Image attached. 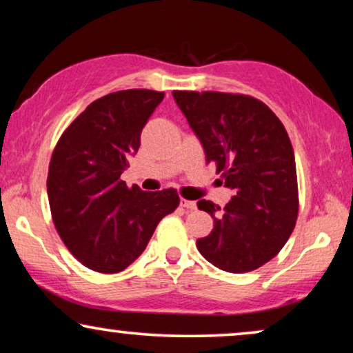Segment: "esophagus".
I'll use <instances>...</instances> for the list:
<instances>
[{"label": "esophagus", "mask_w": 353, "mask_h": 353, "mask_svg": "<svg viewBox=\"0 0 353 353\" xmlns=\"http://www.w3.org/2000/svg\"><path fill=\"white\" fill-rule=\"evenodd\" d=\"M180 205H181V207H185V209H190V210H194L196 207H197L194 201H188V199H183V197H181V199H180Z\"/></svg>", "instance_id": "1"}]
</instances>
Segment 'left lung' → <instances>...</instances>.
<instances>
[{"instance_id":"obj_1","label":"left lung","mask_w":353,"mask_h":353,"mask_svg":"<svg viewBox=\"0 0 353 353\" xmlns=\"http://www.w3.org/2000/svg\"><path fill=\"white\" fill-rule=\"evenodd\" d=\"M178 108L234 196L223 209L201 199L214 219L197 239L202 257L228 273L270 262L288 243L299 214L296 159L286 128L272 109L248 94L173 91Z\"/></svg>"}]
</instances>
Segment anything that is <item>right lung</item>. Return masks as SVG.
Here are the masks:
<instances>
[{
    "instance_id": "1",
    "label": "right lung",
    "mask_w": 353,
    "mask_h": 353,
    "mask_svg": "<svg viewBox=\"0 0 353 353\" xmlns=\"http://www.w3.org/2000/svg\"><path fill=\"white\" fill-rule=\"evenodd\" d=\"M162 99L154 90L105 94L65 128L52 151L46 181L52 221L70 254L93 272L127 268L180 204L173 188L148 192L120 178Z\"/></svg>"
}]
</instances>
